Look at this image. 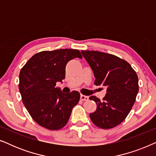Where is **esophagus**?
Instances as JSON below:
<instances>
[{
	"instance_id": "obj_1",
	"label": "esophagus",
	"mask_w": 156,
	"mask_h": 156,
	"mask_svg": "<svg viewBox=\"0 0 156 156\" xmlns=\"http://www.w3.org/2000/svg\"><path fill=\"white\" fill-rule=\"evenodd\" d=\"M80 99L82 101H88L89 100V97L87 96H84V95H81L80 96Z\"/></svg>"
}]
</instances>
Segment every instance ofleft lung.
Returning a JSON list of instances; mask_svg holds the SVG:
<instances>
[{
    "mask_svg": "<svg viewBox=\"0 0 156 156\" xmlns=\"http://www.w3.org/2000/svg\"><path fill=\"white\" fill-rule=\"evenodd\" d=\"M95 76L94 84L105 87L101 101L95 96L89 99L97 109L89 114L94 124L103 129L114 128L124 121L131 112L138 92V78L129 62L115 55L98 51H81Z\"/></svg>",
    "mask_w": 156,
    "mask_h": 156,
    "instance_id": "8db88e82",
    "label": "left lung"
}]
</instances>
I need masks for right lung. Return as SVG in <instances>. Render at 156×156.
Returning <instances> with one entry per match:
<instances>
[{
	"mask_svg": "<svg viewBox=\"0 0 156 156\" xmlns=\"http://www.w3.org/2000/svg\"><path fill=\"white\" fill-rule=\"evenodd\" d=\"M82 59L77 50L59 49L42 51L33 55L23 66L19 75V90L23 103L32 118L49 130H59L67 124L80 94H65L56 86L65 78L67 62Z\"/></svg>",
	"mask_w": 156,
	"mask_h": 156,
	"instance_id": "1",
	"label": "right lung"
}]
</instances>
